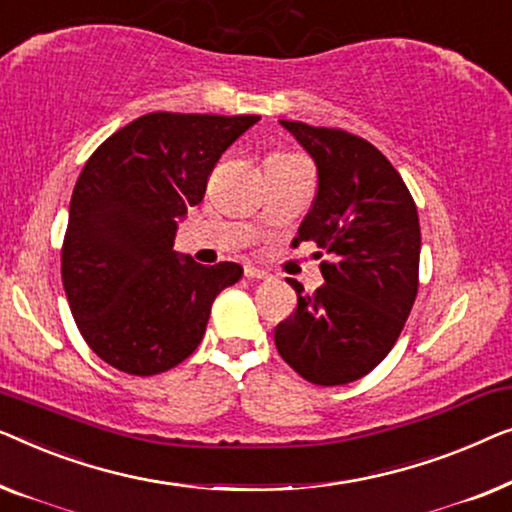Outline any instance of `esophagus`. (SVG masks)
Wrapping results in <instances>:
<instances>
[{
	"instance_id": "esophagus-1",
	"label": "esophagus",
	"mask_w": 512,
	"mask_h": 512,
	"mask_svg": "<svg viewBox=\"0 0 512 512\" xmlns=\"http://www.w3.org/2000/svg\"><path fill=\"white\" fill-rule=\"evenodd\" d=\"M246 278H253V280H266L269 278V273H266L264 269H257V266H246Z\"/></svg>"
}]
</instances>
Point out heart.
I'll return each instance as SVG.
<instances>
[{"instance_id":"1","label":"heart","mask_w":512,"mask_h":512,"mask_svg":"<svg viewBox=\"0 0 512 512\" xmlns=\"http://www.w3.org/2000/svg\"><path fill=\"white\" fill-rule=\"evenodd\" d=\"M283 157H285V155H276V157H271V160H283Z\"/></svg>"}]
</instances>
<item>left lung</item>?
I'll return each mask as SVG.
<instances>
[{"label":"left lung","mask_w":512,"mask_h":512,"mask_svg":"<svg viewBox=\"0 0 512 512\" xmlns=\"http://www.w3.org/2000/svg\"><path fill=\"white\" fill-rule=\"evenodd\" d=\"M318 167V192L294 246L327 255L313 294L290 280L297 308L273 331L280 357L313 385L359 380L387 357L417 297L420 220L406 183L366 139L280 120Z\"/></svg>","instance_id":"1"}]
</instances>
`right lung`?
Wrapping results in <instances>:
<instances>
[{
    "mask_svg": "<svg viewBox=\"0 0 512 512\" xmlns=\"http://www.w3.org/2000/svg\"><path fill=\"white\" fill-rule=\"evenodd\" d=\"M259 115H141L78 176L62 243V285L85 343L113 369L155 376L197 350L234 262L201 266L174 250L178 218L204 199L220 155Z\"/></svg>",
    "mask_w": 512,
    "mask_h": 512,
    "instance_id": "1",
    "label": "right lung"
}]
</instances>
